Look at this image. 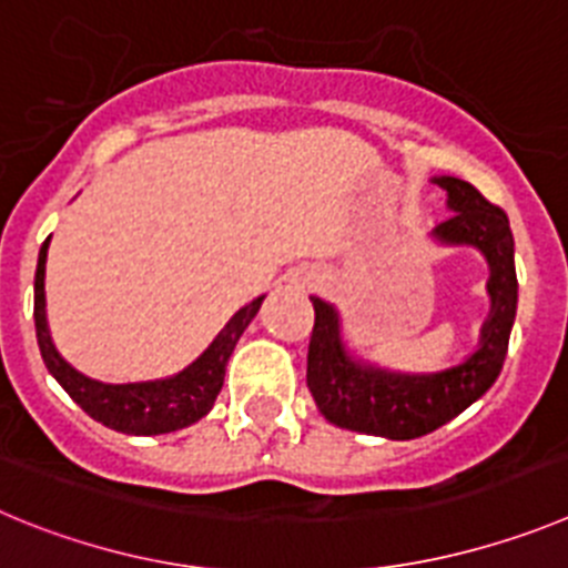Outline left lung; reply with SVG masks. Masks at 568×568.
<instances>
[{
  "label": "left lung",
  "instance_id": "left-lung-1",
  "mask_svg": "<svg viewBox=\"0 0 568 568\" xmlns=\"http://www.w3.org/2000/svg\"><path fill=\"white\" fill-rule=\"evenodd\" d=\"M447 192L449 217L433 229L447 246H475L489 263V320L484 322L478 351L462 365L442 373H390L365 365L345 351L339 314L334 305L314 303V331L308 345V390L331 424L345 430L405 442L438 430L467 410L498 379L507 356L509 331L518 308L515 243L504 209L462 178H433Z\"/></svg>",
  "mask_w": 568,
  "mask_h": 568
}]
</instances>
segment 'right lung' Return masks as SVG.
Here are the masks:
<instances>
[{"instance_id": "obj_1", "label": "right lung", "mask_w": 568, "mask_h": 568, "mask_svg": "<svg viewBox=\"0 0 568 568\" xmlns=\"http://www.w3.org/2000/svg\"><path fill=\"white\" fill-rule=\"evenodd\" d=\"M50 237L44 240L36 265V296H33V320L39 351L64 390L70 393L75 405L101 422L110 430L126 433V436H161V433H175L195 424L197 418L212 410L214 398L223 387L229 356L234 345L248 328V322L257 316L263 296L252 300L226 322V328L214 336L212 345L197 356L189 367L158 382H135V385H104V382L87 379L75 367L61 359L48 331V311H44V263H48Z\"/></svg>"}]
</instances>
